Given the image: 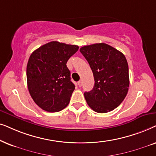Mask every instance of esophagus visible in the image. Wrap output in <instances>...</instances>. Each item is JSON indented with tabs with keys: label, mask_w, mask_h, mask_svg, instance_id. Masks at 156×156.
Wrapping results in <instances>:
<instances>
[{
	"label": "esophagus",
	"mask_w": 156,
	"mask_h": 156,
	"mask_svg": "<svg viewBox=\"0 0 156 156\" xmlns=\"http://www.w3.org/2000/svg\"><path fill=\"white\" fill-rule=\"evenodd\" d=\"M78 86H79V87H81V86H82L83 83H82L81 80H80V81L78 82Z\"/></svg>",
	"instance_id": "esophagus-1"
}]
</instances>
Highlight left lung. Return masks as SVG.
<instances>
[{"mask_svg": "<svg viewBox=\"0 0 156 156\" xmlns=\"http://www.w3.org/2000/svg\"><path fill=\"white\" fill-rule=\"evenodd\" d=\"M92 70L95 84L85 92L88 105L93 111L105 113L123 102L128 91L129 74L125 55L105 43H95L80 48Z\"/></svg>", "mask_w": 156, "mask_h": 156, "instance_id": "obj_1", "label": "left lung"}]
</instances>
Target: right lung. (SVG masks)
<instances>
[{
    "label": "right lung",
    "instance_id": "add662e5",
    "mask_svg": "<svg viewBox=\"0 0 156 156\" xmlns=\"http://www.w3.org/2000/svg\"><path fill=\"white\" fill-rule=\"evenodd\" d=\"M79 47L58 41L42 45L30 55L26 68L30 96L41 108L58 112L67 106L75 89L66 63Z\"/></svg>",
    "mask_w": 156,
    "mask_h": 156
}]
</instances>
